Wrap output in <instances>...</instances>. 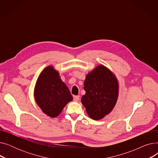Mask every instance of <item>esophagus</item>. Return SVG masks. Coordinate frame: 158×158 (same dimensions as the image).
<instances>
[{
  "label": "esophagus",
  "instance_id": "esophagus-1",
  "mask_svg": "<svg viewBox=\"0 0 158 158\" xmlns=\"http://www.w3.org/2000/svg\"><path fill=\"white\" fill-rule=\"evenodd\" d=\"M79 100V96H77V95L73 96V101H75V102H78Z\"/></svg>",
  "mask_w": 158,
  "mask_h": 158
}]
</instances>
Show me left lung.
Returning <instances> with one entry per match:
<instances>
[{"instance_id":"left-lung-1","label":"left lung","mask_w":158,"mask_h":158,"mask_svg":"<svg viewBox=\"0 0 158 158\" xmlns=\"http://www.w3.org/2000/svg\"><path fill=\"white\" fill-rule=\"evenodd\" d=\"M84 89L81 102L90 118L100 120L111 111L117 101L118 85L110 70L98 66L86 76Z\"/></svg>"}]
</instances>
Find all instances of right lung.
I'll list each match as a JSON object with an SVG mask.
<instances>
[{"mask_svg":"<svg viewBox=\"0 0 158 158\" xmlns=\"http://www.w3.org/2000/svg\"><path fill=\"white\" fill-rule=\"evenodd\" d=\"M35 97L41 110L51 117H56L73 97L68 87L52 66H47L40 75Z\"/></svg>","mask_w":158,"mask_h":158,"instance_id":"obj_1","label":"right lung"}]
</instances>
